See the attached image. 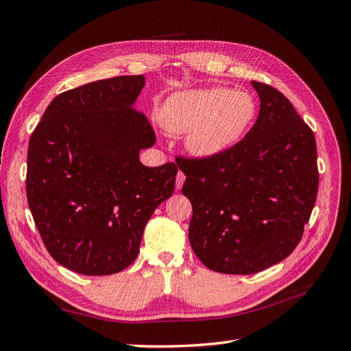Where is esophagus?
I'll use <instances>...</instances> for the list:
<instances>
[{"instance_id":"obj_1","label":"esophagus","mask_w":351,"mask_h":351,"mask_svg":"<svg viewBox=\"0 0 351 351\" xmlns=\"http://www.w3.org/2000/svg\"><path fill=\"white\" fill-rule=\"evenodd\" d=\"M184 180H186V176H184L182 171H178L177 178H176V189H177V190H180V189L183 187V184H184Z\"/></svg>"}]
</instances>
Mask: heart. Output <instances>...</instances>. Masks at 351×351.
I'll return each mask as SVG.
<instances>
[{"label":"heart","instance_id":"1","mask_svg":"<svg viewBox=\"0 0 351 351\" xmlns=\"http://www.w3.org/2000/svg\"><path fill=\"white\" fill-rule=\"evenodd\" d=\"M256 102L247 92L200 88L176 92L161 108V124L173 133H187V151L199 158L218 156L247 132Z\"/></svg>","mask_w":351,"mask_h":351}]
</instances>
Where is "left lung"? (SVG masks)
<instances>
[{
    "mask_svg": "<svg viewBox=\"0 0 351 351\" xmlns=\"http://www.w3.org/2000/svg\"><path fill=\"white\" fill-rule=\"evenodd\" d=\"M250 83L261 108L244 139L218 156L176 159L193 208L190 244L221 274L261 272L289 256L319 186L311 127L281 92Z\"/></svg>",
    "mask_w": 351,
    "mask_h": 351,
    "instance_id": "8db88e82",
    "label": "left lung"
}]
</instances>
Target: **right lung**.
<instances>
[{"mask_svg": "<svg viewBox=\"0 0 351 351\" xmlns=\"http://www.w3.org/2000/svg\"><path fill=\"white\" fill-rule=\"evenodd\" d=\"M145 76L97 80L60 93L32 133L26 193L49 254L83 275L125 269L146 222L173 195L177 165L146 167L155 143L134 110Z\"/></svg>", "mask_w": 351, "mask_h": 351, "instance_id": "obj_1", "label": "right lung"}]
</instances>
